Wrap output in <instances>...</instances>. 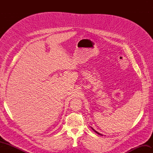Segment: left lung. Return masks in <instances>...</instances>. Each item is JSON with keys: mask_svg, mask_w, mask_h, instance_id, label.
<instances>
[{"mask_svg": "<svg viewBox=\"0 0 153 153\" xmlns=\"http://www.w3.org/2000/svg\"><path fill=\"white\" fill-rule=\"evenodd\" d=\"M91 128H92V130H93V131H94V132H96V133H97V134H98V135H102V136H103V135H101V133H98V131H96V130H95V129H94V128H92V127H91Z\"/></svg>", "mask_w": 153, "mask_h": 153, "instance_id": "obj_1", "label": "left lung"}]
</instances>
